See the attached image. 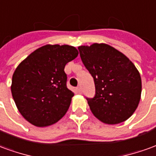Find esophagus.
I'll return each instance as SVG.
<instances>
[{"instance_id": "34e87169", "label": "esophagus", "mask_w": 156, "mask_h": 156, "mask_svg": "<svg viewBox=\"0 0 156 156\" xmlns=\"http://www.w3.org/2000/svg\"><path fill=\"white\" fill-rule=\"evenodd\" d=\"M76 90H77V92H78V94H81V92H82L81 86H78V87H77V88H76Z\"/></svg>"}]
</instances>
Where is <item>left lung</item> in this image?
I'll use <instances>...</instances> for the list:
<instances>
[{
  "mask_svg": "<svg viewBox=\"0 0 156 156\" xmlns=\"http://www.w3.org/2000/svg\"><path fill=\"white\" fill-rule=\"evenodd\" d=\"M83 63L94 78L95 96L87 98L93 115L107 124L127 120L141 96L140 74L121 51L105 43L78 47Z\"/></svg>",
  "mask_w": 156,
  "mask_h": 156,
  "instance_id": "obj_1",
  "label": "left lung"
}]
</instances>
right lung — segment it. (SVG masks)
Masks as SVG:
<instances>
[{
	"label": "right lung",
	"instance_id": "1",
	"mask_svg": "<svg viewBox=\"0 0 156 156\" xmlns=\"http://www.w3.org/2000/svg\"><path fill=\"white\" fill-rule=\"evenodd\" d=\"M69 45H45L17 66L12 76V94L19 112L37 127H46L63 117L74 94L67 87L64 68L78 57Z\"/></svg>",
	"mask_w": 156,
	"mask_h": 156
}]
</instances>
